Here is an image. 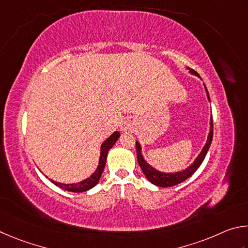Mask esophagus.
I'll use <instances>...</instances> for the list:
<instances>
[{"label": "esophagus", "mask_w": 248, "mask_h": 248, "mask_svg": "<svg viewBox=\"0 0 248 248\" xmlns=\"http://www.w3.org/2000/svg\"><path fill=\"white\" fill-rule=\"evenodd\" d=\"M133 125H134L133 121L132 120H127V121L124 122L123 127H122V128H123V131H129V129L133 128Z\"/></svg>", "instance_id": "34e87169"}]
</instances>
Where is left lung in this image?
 <instances>
[{
    "label": "left lung",
    "mask_w": 248,
    "mask_h": 248,
    "mask_svg": "<svg viewBox=\"0 0 248 248\" xmlns=\"http://www.w3.org/2000/svg\"><path fill=\"white\" fill-rule=\"evenodd\" d=\"M189 73H192V74H194V75H196V76L199 77L198 74L195 72L194 69H189ZM205 89H206V93H207L208 100L210 101V97H209V93H208V90L206 88V86H205ZM212 137H214V122H212V115H211V117H210V132H209V135H208L206 145L203 146L202 153L198 155V157L195 159V161L192 164H190V166L187 169H185V170L181 171V172L164 173V172H160L158 170H155V168H153L150 166V164H148L145 161V159L141 155L140 144L138 141H136L138 163H140V169L142 170V172H144V174L146 175V177L148 179L150 183H153V184L157 185V186H160V187H170V186L177 185V184L182 183V182H184L185 180H187L189 176H192L195 173V171H196L197 169L201 167V164L202 163L203 159H205L208 150H209V147H210L211 141H212Z\"/></svg>",
    "instance_id": "1"
}]
</instances>
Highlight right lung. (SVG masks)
Returning <instances> with one entry per match:
<instances>
[{
	"label": "right lung",
	"instance_id": "right-lung-1",
	"mask_svg": "<svg viewBox=\"0 0 248 248\" xmlns=\"http://www.w3.org/2000/svg\"><path fill=\"white\" fill-rule=\"evenodd\" d=\"M119 137H120V133L114 132L110 137L107 138V140L103 141V144L101 145V153H100L99 166L97 168V170L94 171L93 174L90 177H87L86 180L78 182V183H75V184H64V183H59V182H54V181H52V183L55 184L56 186H59L60 188H63L65 190H68V192H73V193H81L93 188V186L98 184L100 177L102 175L104 166H106V162H107L108 150L112 148L113 145H114L116 140H119Z\"/></svg>",
	"mask_w": 248,
	"mask_h": 248
}]
</instances>
